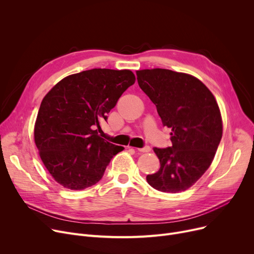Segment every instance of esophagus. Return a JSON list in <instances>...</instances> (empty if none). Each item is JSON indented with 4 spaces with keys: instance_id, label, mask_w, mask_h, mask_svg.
Here are the masks:
<instances>
[{
    "instance_id": "1",
    "label": "esophagus",
    "mask_w": 254,
    "mask_h": 254,
    "mask_svg": "<svg viewBox=\"0 0 254 254\" xmlns=\"http://www.w3.org/2000/svg\"><path fill=\"white\" fill-rule=\"evenodd\" d=\"M135 150L140 153H144V152H149L151 150V148L149 147V146H145L144 148H135Z\"/></svg>"
}]
</instances>
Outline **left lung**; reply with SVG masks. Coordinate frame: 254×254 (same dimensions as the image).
<instances>
[{"label": "left lung", "mask_w": 254, "mask_h": 254, "mask_svg": "<svg viewBox=\"0 0 254 254\" xmlns=\"http://www.w3.org/2000/svg\"><path fill=\"white\" fill-rule=\"evenodd\" d=\"M141 89L156 106L172 146L153 148L161 168L146 179L163 192L189 190L208 170L222 137V118L209 88L197 78L167 69L136 72Z\"/></svg>", "instance_id": "1"}]
</instances>
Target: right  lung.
I'll list each match as a JSON object with an SVG mask.
<instances>
[{
  "label": "right lung",
  "instance_id": "1",
  "mask_svg": "<svg viewBox=\"0 0 254 254\" xmlns=\"http://www.w3.org/2000/svg\"><path fill=\"white\" fill-rule=\"evenodd\" d=\"M135 81L129 70L91 69L64 77L43 98L34 139L45 168L64 189L95 185L125 149L101 138L100 125Z\"/></svg>",
  "mask_w": 254,
  "mask_h": 254
}]
</instances>
